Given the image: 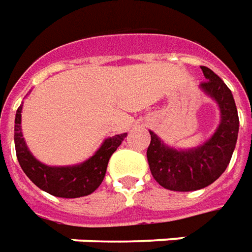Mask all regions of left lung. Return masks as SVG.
<instances>
[{
    "label": "left lung",
    "instance_id": "obj_1",
    "mask_svg": "<svg viewBox=\"0 0 252 252\" xmlns=\"http://www.w3.org/2000/svg\"><path fill=\"white\" fill-rule=\"evenodd\" d=\"M206 82L200 89L220 108V125L206 143L190 149H177L164 144L154 131L147 151L152 176L163 188L189 192L206 188L226 170L239 134V115L233 94L220 76L202 67Z\"/></svg>",
    "mask_w": 252,
    "mask_h": 252
}]
</instances>
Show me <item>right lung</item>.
<instances>
[{"label": "right lung", "instance_id": "right-lung-1", "mask_svg": "<svg viewBox=\"0 0 252 252\" xmlns=\"http://www.w3.org/2000/svg\"><path fill=\"white\" fill-rule=\"evenodd\" d=\"M22 108L15 118V148L20 167L39 189L50 195L74 199L93 193L103 182L111 155L122 144L127 133L105 138L101 147L85 162L72 166H48L39 162L27 148L22 133Z\"/></svg>", "mask_w": 252, "mask_h": 252}]
</instances>
